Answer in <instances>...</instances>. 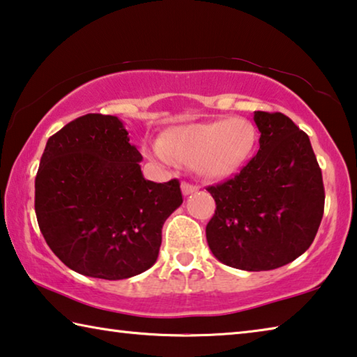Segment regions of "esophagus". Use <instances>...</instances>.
Returning <instances> with one entry per match:
<instances>
[{"mask_svg":"<svg viewBox=\"0 0 357 357\" xmlns=\"http://www.w3.org/2000/svg\"><path fill=\"white\" fill-rule=\"evenodd\" d=\"M196 191H197V186L196 185H191V183H186V182L182 183L183 196H190V195H192V192H196Z\"/></svg>","mask_w":357,"mask_h":357,"instance_id":"obj_1","label":"esophagus"}]
</instances>
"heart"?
<instances>
[{"label": "heart", "mask_w": 357, "mask_h": 357, "mask_svg": "<svg viewBox=\"0 0 357 357\" xmlns=\"http://www.w3.org/2000/svg\"><path fill=\"white\" fill-rule=\"evenodd\" d=\"M256 144V126L234 116L169 128L161 134L160 145L149 150V156L162 162L192 165L202 177L226 180L247 166Z\"/></svg>", "instance_id": "1"}]
</instances>
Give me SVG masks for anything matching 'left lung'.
Masks as SVG:
<instances>
[{
	"instance_id": "1",
	"label": "left lung",
	"mask_w": 357,
	"mask_h": 357,
	"mask_svg": "<svg viewBox=\"0 0 357 357\" xmlns=\"http://www.w3.org/2000/svg\"><path fill=\"white\" fill-rule=\"evenodd\" d=\"M253 120L258 153L236 177L207 188L217 210L206 236L220 262L259 272L308 250L323 218L324 186L310 139L293 120L261 110Z\"/></svg>"
}]
</instances>
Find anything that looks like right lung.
<instances>
[{"label":"right lung","instance_id":"add662e5","mask_svg":"<svg viewBox=\"0 0 357 357\" xmlns=\"http://www.w3.org/2000/svg\"><path fill=\"white\" fill-rule=\"evenodd\" d=\"M119 116L86 114L47 140L34 210L47 245L74 272L139 275L158 259L161 229L182 206L178 180L155 183Z\"/></svg>","mask_w":357,"mask_h":357}]
</instances>
